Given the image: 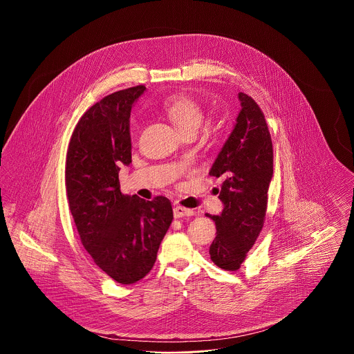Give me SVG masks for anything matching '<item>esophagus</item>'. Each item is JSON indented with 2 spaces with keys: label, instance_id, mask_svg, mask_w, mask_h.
I'll list each match as a JSON object with an SVG mask.
<instances>
[{
  "label": "esophagus",
  "instance_id": "esophagus-1",
  "mask_svg": "<svg viewBox=\"0 0 354 354\" xmlns=\"http://www.w3.org/2000/svg\"><path fill=\"white\" fill-rule=\"evenodd\" d=\"M173 212H174V218H184V216H194L195 215L194 209H189V208H185V207H181V205H176L173 208Z\"/></svg>",
  "mask_w": 354,
  "mask_h": 354
}]
</instances>
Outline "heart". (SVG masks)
I'll list each match as a JSON object with an SVG mask.
<instances>
[{"label":"heart","mask_w":354,"mask_h":354,"mask_svg":"<svg viewBox=\"0 0 354 354\" xmlns=\"http://www.w3.org/2000/svg\"><path fill=\"white\" fill-rule=\"evenodd\" d=\"M162 109L183 133L188 131H196L202 124V106L199 102L187 94H173L167 97L162 103ZM135 129L136 124L133 121L131 131L135 132Z\"/></svg>","instance_id":"b5f03b06"}]
</instances>
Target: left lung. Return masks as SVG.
I'll return each instance as SVG.
<instances>
[{
    "label": "left lung",
    "mask_w": 354,
    "mask_h": 354,
    "mask_svg": "<svg viewBox=\"0 0 354 354\" xmlns=\"http://www.w3.org/2000/svg\"><path fill=\"white\" fill-rule=\"evenodd\" d=\"M239 100L236 125L209 169V176L223 178L218 189L223 209L205 215L216 226L211 260L226 271L241 267L261 232L272 177V142L264 114L250 95L239 93Z\"/></svg>",
    "instance_id": "8db88e82"
}]
</instances>
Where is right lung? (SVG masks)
I'll return each mask as SVG.
<instances>
[{
    "mask_svg": "<svg viewBox=\"0 0 354 354\" xmlns=\"http://www.w3.org/2000/svg\"><path fill=\"white\" fill-rule=\"evenodd\" d=\"M145 91V86L131 87L91 106L72 133L65 163L66 198L82 244L122 285L151 271L173 221L165 196L146 202L120 191V166L132 162L131 110Z\"/></svg>",
    "mask_w": 354,
    "mask_h": 354,
    "instance_id": "add662e5",
    "label": "right lung"
}]
</instances>
